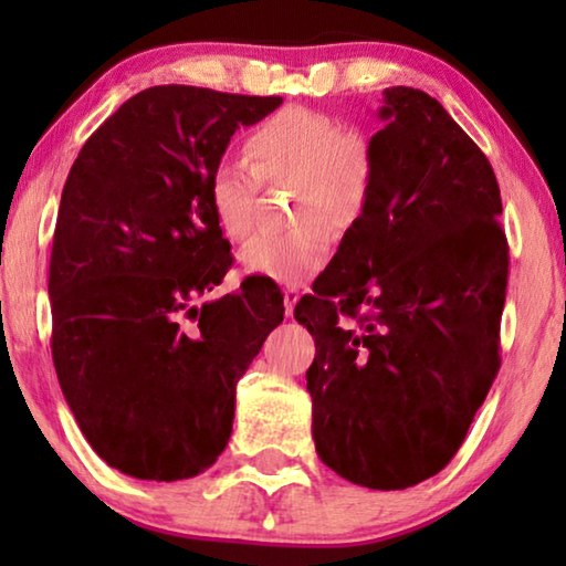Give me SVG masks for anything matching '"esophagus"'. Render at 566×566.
Masks as SVG:
<instances>
[{
  "mask_svg": "<svg viewBox=\"0 0 566 566\" xmlns=\"http://www.w3.org/2000/svg\"><path fill=\"white\" fill-rule=\"evenodd\" d=\"M300 296H302L300 286H286V290H284V312L286 314L294 312V304L300 302Z\"/></svg>",
  "mask_w": 566,
  "mask_h": 566,
  "instance_id": "34e87169",
  "label": "esophagus"
}]
</instances>
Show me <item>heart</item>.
Returning <instances> with one entry per match:
<instances>
[{
	"mask_svg": "<svg viewBox=\"0 0 566 566\" xmlns=\"http://www.w3.org/2000/svg\"><path fill=\"white\" fill-rule=\"evenodd\" d=\"M247 155L264 179H296L294 217L286 234L249 239L239 262L247 274L296 284L327 264L334 237L327 222L352 227L367 207L375 159L367 139L344 132V124L310 107H284L256 124L247 137ZM256 177L242 161L224 159L209 177V205L222 232L244 239L252 229Z\"/></svg>",
	"mask_w": 566,
	"mask_h": 566,
	"instance_id": "1",
	"label": "heart"
}]
</instances>
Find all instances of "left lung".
Returning <instances> with one entry per match:
<instances>
[{
  "instance_id": "1",
  "label": "left lung",
  "mask_w": 566,
  "mask_h": 566,
  "mask_svg": "<svg viewBox=\"0 0 566 566\" xmlns=\"http://www.w3.org/2000/svg\"><path fill=\"white\" fill-rule=\"evenodd\" d=\"M379 117L367 207L294 319L317 344L306 391L319 459L387 492L462 447L500 371L510 247L490 159L442 104L389 87Z\"/></svg>"
}]
</instances>
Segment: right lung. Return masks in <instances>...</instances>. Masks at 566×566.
Listing matches in <instances>:
<instances>
[{
    "label": "right lung",
    "instance_id": "right-lung-1",
    "mask_svg": "<svg viewBox=\"0 0 566 566\" xmlns=\"http://www.w3.org/2000/svg\"><path fill=\"white\" fill-rule=\"evenodd\" d=\"M282 97L185 84L134 94L84 142L62 189L50 300L62 395L94 452L137 479L205 472L237 381L284 319L264 276L197 306L232 266L209 177Z\"/></svg>",
    "mask_w": 566,
    "mask_h": 566
}]
</instances>
